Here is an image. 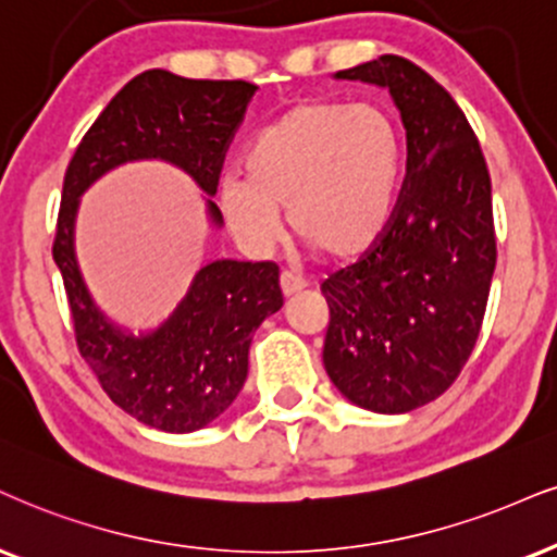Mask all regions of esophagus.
<instances>
[{
	"instance_id": "obj_1",
	"label": "esophagus",
	"mask_w": 557,
	"mask_h": 557,
	"mask_svg": "<svg viewBox=\"0 0 557 557\" xmlns=\"http://www.w3.org/2000/svg\"><path fill=\"white\" fill-rule=\"evenodd\" d=\"M278 284H281V292H284V297H292V294H297L307 286L305 278H299L297 273H292V271H281Z\"/></svg>"
}]
</instances>
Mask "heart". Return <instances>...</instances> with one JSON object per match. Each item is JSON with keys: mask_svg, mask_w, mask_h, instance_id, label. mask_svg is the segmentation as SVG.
I'll return each mask as SVG.
<instances>
[{"mask_svg": "<svg viewBox=\"0 0 557 557\" xmlns=\"http://www.w3.org/2000/svg\"><path fill=\"white\" fill-rule=\"evenodd\" d=\"M245 175H226L216 188L226 230L245 250L276 243L286 206L294 235L335 260L359 258L393 219L403 136L376 106L307 100L250 141Z\"/></svg>", "mask_w": 557, "mask_h": 557, "instance_id": "b5f03b06", "label": "heart"}]
</instances>
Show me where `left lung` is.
Masks as SVG:
<instances>
[{
    "mask_svg": "<svg viewBox=\"0 0 557 557\" xmlns=\"http://www.w3.org/2000/svg\"><path fill=\"white\" fill-rule=\"evenodd\" d=\"M335 77L389 89L408 162L380 243L322 281V361L351 403L408 413L451 387L483 325L496 268L488 164L451 95L413 61L384 53Z\"/></svg>",
    "mask_w": 557,
    "mask_h": 557,
    "instance_id": "1",
    "label": "left lung"
}]
</instances>
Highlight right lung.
Here are the masks:
<instances>
[{
	"instance_id": "add662e5",
	"label": "right lung",
	"mask_w": 557,
	"mask_h": 557,
	"mask_svg": "<svg viewBox=\"0 0 557 557\" xmlns=\"http://www.w3.org/2000/svg\"><path fill=\"white\" fill-rule=\"evenodd\" d=\"M256 85L245 79H185L164 69L134 77L82 136L61 190L53 260L72 310L74 338L108 397L152 429L185 434L222 416L243 389L252 333L278 312L284 294L271 260H214L196 273L190 292L154 333H123L106 320L74 258L79 196L102 173L132 160H168L209 196L245 119ZM209 216L222 224L216 203Z\"/></svg>"
}]
</instances>
